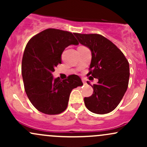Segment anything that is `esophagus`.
I'll return each instance as SVG.
<instances>
[{
  "label": "esophagus",
  "mask_w": 147,
  "mask_h": 147,
  "mask_svg": "<svg viewBox=\"0 0 147 147\" xmlns=\"http://www.w3.org/2000/svg\"><path fill=\"white\" fill-rule=\"evenodd\" d=\"M82 82H83V83L84 84H86V80L84 79H82Z\"/></svg>",
  "instance_id": "34e87169"
}]
</instances>
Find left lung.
I'll return each mask as SVG.
<instances>
[{
	"mask_svg": "<svg viewBox=\"0 0 147 147\" xmlns=\"http://www.w3.org/2000/svg\"><path fill=\"white\" fill-rule=\"evenodd\" d=\"M79 43L90 50L92 59L88 75L98 79L91 86L93 93L84 97L86 107L97 114H106L115 109L124 97L129 79V63L114 43L97 34L74 33ZM88 84L90 82H87Z\"/></svg>",
	"mask_w": 147,
	"mask_h": 147,
	"instance_id": "obj_1",
	"label": "left lung"
}]
</instances>
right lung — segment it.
I'll list each match as a JSON object with an SVG mask.
<instances>
[{
	"label": "right lung",
	"mask_w": 147,
	"mask_h": 147,
	"mask_svg": "<svg viewBox=\"0 0 147 147\" xmlns=\"http://www.w3.org/2000/svg\"><path fill=\"white\" fill-rule=\"evenodd\" d=\"M79 43L71 32L47 29L34 36L27 43L21 71L25 92L30 102L40 112L57 115L66 109L73 88L83 85L79 76L72 75L61 81L52 72L61 63L65 48Z\"/></svg>",
	"instance_id": "add662e5"
}]
</instances>
